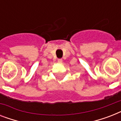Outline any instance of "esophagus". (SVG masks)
<instances>
[{"label": "esophagus", "mask_w": 121, "mask_h": 121, "mask_svg": "<svg viewBox=\"0 0 121 121\" xmlns=\"http://www.w3.org/2000/svg\"><path fill=\"white\" fill-rule=\"evenodd\" d=\"M62 61H63L62 59H58V62L59 63H61Z\"/></svg>", "instance_id": "34e87169"}]
</instances>
